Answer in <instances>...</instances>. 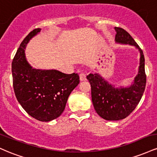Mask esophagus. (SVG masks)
Listing matches in <instances>:
<instances>
[{
	"label": "esophagus",
	"instance_id": "1",
	"mask_svg": "<svg viewBox=\"0 0 157 157\" xmlns=\"http://www.w3.org/2000/svg\"><path fill=\"white\" fill-rule=\"evenodd\" d=\"M80 80L81 81L86 80V75L85 73H80Z\"/></svg>",
	"mask_w": 157,
	"mask_h": 157
}]
</instances>
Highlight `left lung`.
<instances>
[{
	"label": "left lung",
	"instance_id": "obj_1",
	"mask_svg": "<svg viewBox=\"0 0 157 157\" xmlns=\"http://www.w3.org/2000/svg\"><path fill=\"white\" fill-rule=\"evenodd\" d=\"M115 43L134 46L140 52L138 72L131 85L116 86L110 83L99 73L87 76L91 87V100L95 111L105 120L116 121L127 117L140 102L146 84L143 52L132 37L123 29L114 27Z\"/></svg>",
	"mask_w": 157,
	"mask_h": 157
}]
</instances>
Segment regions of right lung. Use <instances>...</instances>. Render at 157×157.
<instances>
[{"instance_id":"obj_1","label":"right lung","mask_w":157,"mask_h":157,"mask_svg":"<svg viewBox=\"0 0 157 157\" xmlns=\"http://www.w3.org/2000/svg\"><path fill=\"white\" fill-rule=\"evenodd\" d=\"M40 30L34 29L20 45L12 63V79L16 98L23 109L36 120L49 122L63 112L68 96L80 82V77L56 69H37L30 65L25 49Z\"/></svg>"}]
</instances>
